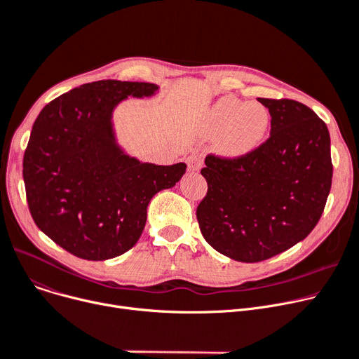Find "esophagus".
Here are the masks:
<instances>
[{
  "instance_id": "34e87169",
  "label": "esophagus",
  "mask_w": 359,
  "mask_h": 359,
  "mask_svg": "<svg viewBox=\"0 0 359 359\" xmlns=\"http://www.w3.org/2000/svg\"><path fill=\"white\" fill-rule=\"evenodd\" d=\"M203 163H204V159H203V155H200V154H191L187 158L188 170L193 171V172L200 171V168L203 166Z\"/></svg>"
}]
</instances>
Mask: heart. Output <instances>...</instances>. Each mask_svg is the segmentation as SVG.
<instances>
[{
  "mask_svg": "<svg viewBox=\"0 0 359 359\" xmlns=\"http://www.w3.org/2000/svg\"><path fill=\"white\" fill-rule=\"evenodd\" d=\"M269 121V113L262 104L224 97L210 113L207 130L212 136H220L222 155L239 158L259 146L268 132Z\"/></svg>",
  "mask_w": 359,
  "mask_h": 359,
  "instance_id": "1",
  "label": "heart"
}]
</instances>
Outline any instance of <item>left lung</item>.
<instances>
[{
  "label": "left lung",
  "mask_w": 359,
  "mask_h": 359,
  "mask_svg": "<svg viewBox=\"0 0 359 359\" xmlns=\"http://www.w3.org/2000/svg\"><path fill=\"white\" fill-rule=\"evenodd\" d=\"M269 137L239 158L208 154L207 194L197 207L210 246L241 262H261L303 241L320 220L333 165L326 123L294 100L258 98Z\"/></svg>",
  "instance_id": "obj_1"
}]
</instances>
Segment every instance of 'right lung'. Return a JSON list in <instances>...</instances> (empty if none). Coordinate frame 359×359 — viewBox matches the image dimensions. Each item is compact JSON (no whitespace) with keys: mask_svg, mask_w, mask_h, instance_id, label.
I'll list each match as a JSON object with an SVG mask.
<instances>
[{"mask_svg":"<svg viewBox=\"0 0 359 359\" xmlns=\"http://www.w3.org/2000/svg\"><path fill=\"white\" fill-rule=\"evenodd\" d=\"M156 90L149 82L83 83L45 105L33 124L23 158L30 215L78 258L104 261L133 248L152 197L185 174L184 162L143 163L116 144L113 109Z\"/></svg>","mask_w":359,"mask_h":359,"instance_id":"right-lung-1","label":"right lung"}]
</instances>
